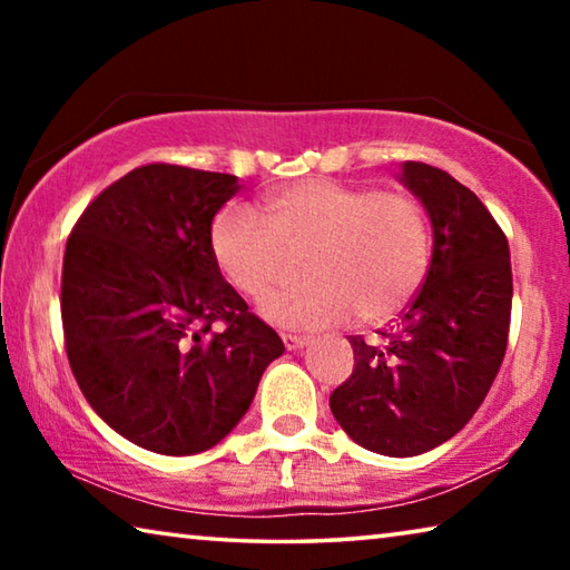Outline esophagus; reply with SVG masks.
Returning a JSON list of instances; mask_svg holds the SVG:
<instances>
[{
    "label": "esophagus",
    "mask_w": 570,
    "mask_h": 570,
    "mask_svg": "<svg viewBox=\"0 0 570 570\" xmlns=\"http://www.w3.org/2000/svg\"><path fill=\"white\" fill-rule=\"evenodd\" d=\"M282 342L288 352H296V350H304V346L312 342L308 336H302V334H282Z\"/></svg>",
    "instance_id": "obj_1"
}]
</instances>
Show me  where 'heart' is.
I'll use <instances>...</instances> for the list:
<instances>
[{"mask_svg": "<svg viewBox=\"0 0 570 570\" xmlns=\"http://www.w3.org/2000/svg\"><path fill=\"white\" fill-rule=\"evenodd\" d=\"M307 250L309 282L269 295L288 255ZM210 254L230 286L284 326H324L356 316L382 322L417 294L430 268V228L404 193L308 178L266 198L264 220L226 208L210 226Z\"/></svg>", "mask_w": 570, "mask_h": 570, "instance_id": "heart-1", "label": "heart"}]
</instances>
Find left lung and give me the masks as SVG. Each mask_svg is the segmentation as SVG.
Wrapping results in <instances>:
<instances>
[{
  "instance_id": "1",
  "label": "left lung",
  "mask_w": 570,
  "mask_h": 570,
  "mask_svg": "<svg viewBox=\"0 0 570 570\" xmlns=\"http://www.w3.org/2000/svg\"><path fill=\"white\" fill-rule=\"evenodd\" d=\"M400 180L432 224L424 284L377 342L350 336L352 377L330 407L356 445L422 455L465 428L503 364L513 274L503 228L470 188L407 160Z\"/></svg>"
}]
</instances>
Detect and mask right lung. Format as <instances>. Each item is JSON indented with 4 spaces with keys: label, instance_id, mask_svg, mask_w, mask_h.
Instances as JSON below:
<instances>
[{
    "label": "right lung",
    "instance_id": "1",
    "mask_svg": "<svg viewBox=\"0 0 570 570\" xmlns=\"http://www.w3.org/2000/svg\"><path fill=\"white\" fill-rule=\"evenodd\" d=\"M238 190L228 173L150 163L105 188L67 238L70 370L118 435L160 455L224 440L284 354L210 254V220Z\"/></svg>",
    "mask_w": 570,
    "mask_h": 570
}]
</instances>
